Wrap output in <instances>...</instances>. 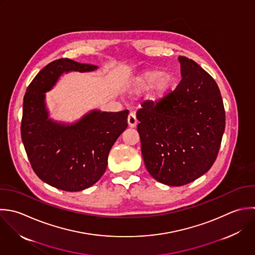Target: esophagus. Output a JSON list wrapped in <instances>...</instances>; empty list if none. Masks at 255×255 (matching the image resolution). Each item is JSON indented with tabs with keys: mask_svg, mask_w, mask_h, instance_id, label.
Segmentation results:
<instances>
[{
	"mask_svg": "<svg viewBox=\"0 0 255 255\" xmlns=\"http://www.w3.org/2000/svg\"><path fill=\"white\" fill-rule=\"evenodd\" d=\"M127 120H128V125L131 128H133V127H135L137 125V119H136V115H135L134 112H130L129 113Z\"/></svg>",
	"mask_w": 255,
	"mask_h": 255,
	"instance_id": "obj_1",
	"label": "esophagus"
}]
</instances>
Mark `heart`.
Listing matches in <instances>:
<instances>
[{
  "label": "heart",
  "instance_id": "b5f03b06",
  "mask_svg": "<svg viewBox=\"0 0 255 255\" xmlns=\"http://www.w3.org/2000/svg\"><path fill=\"white\" fill-rule=\"evenodd\" d=\"M154 84L155 86L152 96L155 99L161 98L171 88L173 84V77L169 73L163 74L160 70L147 71L133 80L129 86V93L140 94L150 89Z\"/></svg>",
  "mask_w": 255,
  "mask_h": 255
}]
</instances>
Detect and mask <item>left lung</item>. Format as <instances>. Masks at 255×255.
<instances>
[{
  "instance_id": "8db88e82",
  "label": "left lung",
  "mask_w": 255,
  "mask_h": 255,
  "mask_svg": "<svg viewBox=\"0 0 255 255\" xmlns=\"http://www.w3.org/2000/svg\"><path fill=\"white\" fill-rule=\"evenodd\" d=\"M182 79L159 101L137 111L146 169L158 182L184 186L214 165L226 128V112L215 79L197 62L179 56Z\"/></svg>"
}]
</instances>
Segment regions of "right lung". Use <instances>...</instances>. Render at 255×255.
<instances>
[{"label": "right lung", "mask_w": 255, "mask_h": 255, "mask_svg": "<svg viewBox=\"0 0 255 255\" xmlns=\"http://www.w3.org/2000/svg\"><path fill=\"white\" fill-rule=\"evenodd\" d=\"M93 64L59 58L32 79L23 97L21 140L36 176L56 189L78 192L94 185L104 174L109 152L127 128L129 111L92 110L72 124L48 118L45 92L64 72H87Z\"/></svg>", "instance_id": "right-lung-1"}]
</instances>
